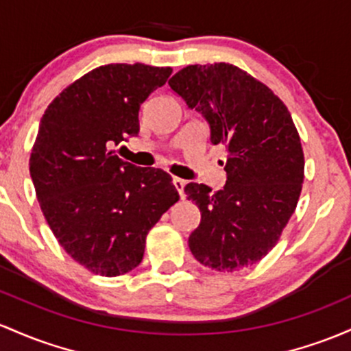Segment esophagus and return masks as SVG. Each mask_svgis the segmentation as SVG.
Segmentation results:
<instances>
[{
  "instance_id": "esophagus-1",
  "label": "esophagus",
  "mask_w": 351,
  "mask_h": 351,
  "mask_svg": "<svg viewBox=\"0 0 351 351\" xmlns=\"http://www.w3.org/2000/svg\"><path fill=\"white\" fill-rule=\"evenodd\" d=\"M184 183H186V182H184V180H182V178H176V176H175V178H173V184H175L176 191H178V193H180V196H182V198H183V188H184Z\"/></svg>"
}]
</instances>
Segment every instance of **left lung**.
I'll return each mask as SVG.
<instances>
[{
	"instance_id": "1",
	"label": "left lung",
	"mask_w": 351,
	"mask_h": 351,
	"mask_svg": "<svg viewBox=\"0 0 351 351\" xmlns=\"http://www.w3.org/2000/svg\"><path fill=\"white\" fill-rule=\"evenodd\" d=\"M168 84L205 119L211 145L226 152L223 190L184 186L202 213L188 246L218 271L252 267L278 241L302 191L305 160L290 111L268 86L228 63L190 64Z\"/></svg>"
}]
</instances>
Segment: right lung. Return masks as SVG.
I'll use <instances>...</instances> for the list:
<instances>
[{
    "label": "right lung",
    "mask_w": 351,
    "mask_h": 351,
    "mask_svg": "<svg viewBox=\"0 0 351 351\" xmlns=\"http://www.w3.org/2000/svg\"><path fill=\"white\" fill-rule=\"evenodd\" d=\"M171 68L105 64L69 84L46 108L29 173L56 240L73 260L103 276L132 271L146 234L175 202L171 176L121 160L117 146L140 132V106Z\"/></svg>",
    "instance_id": "add662e5"
}]
</instances>
